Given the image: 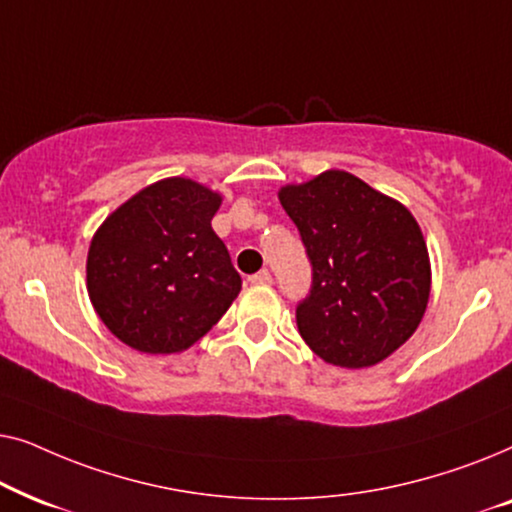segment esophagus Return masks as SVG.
Instances as JSON below:
<instances>
[{
  "label": "esophagus",
  "mask_w": 512,
  "mask_h": 512,
  "mask_svg": "<svg viewBox=\"0 0 512 512\" xmlns=\"http://www.w3.org/2000/svg\"><path fill=\"white\" fill-rule=\"evenodd\" d=\"M249 282L258 284V286H268V284H272V275L268 270H261V272H256V275H251Z\"/></svg>",
  "instance_id": "1"
}]
</instances>
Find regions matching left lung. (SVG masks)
<instances>
[{
    "label": "left lung",
    "mask_w": 512,
    "mask_h": 512,
    "mask_svg": "<svg viewBox=\"0 0 512 512\" xmlns=\"http://www.w3.org/2000/svg\"><path fill=\"white\" fill-rule=\"evenodd\" d=\"M312 263L296 307L303 340L326 363L368 368L394 354L426 312L431 263L401 202L342 170L279 191Z\"/></svg>",
    "instance_id": "obj_1"
}]
</instances>
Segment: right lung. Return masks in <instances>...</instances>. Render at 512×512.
Returning a JSON list of instances; mask_svg holds the SVG:
<instances>
[{
    "label": "right lung",
    "mask_w": 512,
    "mask_h": 512,
    "mask_svg": "<svg viewBox=\"0 0 512 512\" xmlns=\"http://www.w3.org/2000/svg\"><path fill=\"white\" fill-rule=\"evenodd\" d=\"M221 195L170 177L123 202L88 249V296L104 326L144 354L195 345L219 321L242 279L212 219Z\"/></svg>",
    "instance_id": "1"
}]
</instances>
